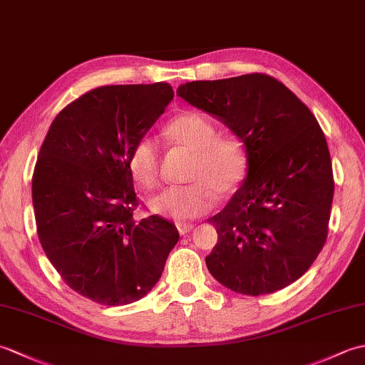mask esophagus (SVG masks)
I'll use <instances>...</instances> for the list:
<instances>
[{"instance_id":"obj_1","label":"esophagus","mask_w":365,"mask_h":365,"mask_svg":"<svg viewBox=\"0 0 365 365\" xmlns=\"http://www.w3.org/2000/svg\"><path fill=\"white\" fill-rule=\"evenodd\" d=\"M177 229L178 232H180V235H187L190 234V232L195 229V224H190V222H177Z\"/></svg>"}]
</instances>
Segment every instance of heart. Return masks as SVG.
<instances>
[{"instance_id": "obj_1", "label": "heart", "mask_w": 365, "mask_h": 365, "mask_svg": "<svg viewBox=\"0 0 365 365\" xmlns=\"http://www.w3.org/2000/svg\"><path fill=\"white\" fill-rule=\"evenodd\" d=\"M165 133L195 152L190 185H175L149 200L152 212L178 221L199 218L215 207L216 196L234 192L247 173V152L238 136H220L207 115L190 111L170 120ZM128 168L135 180L152 188L160 175V144L150 133L139 136L128 153Z\"/></svg>"}]
</instances>
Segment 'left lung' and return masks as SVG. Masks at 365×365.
I'll return each instance as SVG.
<instances>
[{
	"instance_id": "1",
	"label": "left lung",
	"mask_w": 365,
	"mask_h": 365,
	"mask_svg": "<svg viewBox=\"0 0 365 365\" xmlns=\"http://www.w3.org/2000/svg\"><path fill=\"white\" fill-rule=\"evenodd\" d=\"M177 96L245 143L247 173L208 220L218 243L205 257L232 292L259 297L293 284L327 242L334 180L327 139L311 110L273 76L191 81Z\"/></svg>"
}]
</instances>
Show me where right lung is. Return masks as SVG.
Segmentation results:
<instances>
[{
  "mask_svg": "<svg viewBox=\"0 0 365 365\" xmlns=\"http://www.w3.org/2000/svg\"><path fill=\"white\" fill-rule=\"evenodd\" d=\"M174 98L168 83L102 86L67 105L38 152L33 205L41 245L64 282L98 304L141 299L178 242L173 222L136 220L128 153Z\"/></svg>",
  "mask_w": 365,
  "mask_h": 365,
  "instance_id": "1",
  "label": "right lung"
}]
</instances>
